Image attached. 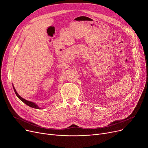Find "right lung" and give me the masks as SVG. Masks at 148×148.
<instances>
[{"instance_id": "1", "label": "right lung", "mask_w": 148, "mask_h": 148, "mask_svg": "<svg viewBox=\"0 0 148 148\" xmlns=\"http://www.w3.org/2000/svg\"><path fill=\"white\" fill-rule=\"evenodd\" d=\"M13 88H14V87H13ZM14 92H15V94H16V95L17 96V97H18L21 101H23V103H24L25 104H26V105H27L28 106H29V107H30L35 108H38V109H39V108H39V107H38V106H37L36 104H35V103H32V102H31V101H27V100L25 99L24 98H21V97L18 94V93L17 92L16 90H15V89L14 88Z\"/></svg>"}]
</instances>
